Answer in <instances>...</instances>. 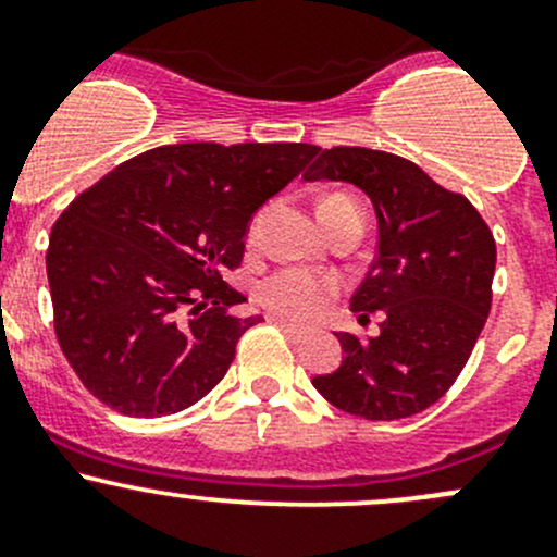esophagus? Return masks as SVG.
<instances>
[{
    "mask_svg": "<svg viewBox=\"0 0 557 557\" xmlns=\"http://www.w3.org/2000/svg\"><path fill=\"white\" fill-rule=\"evenodd\" d=\"M273 322L278 324L281 330H284L286 335H289L292 341H302L308 335V330L306 327H297V324H292V322H284V319H273Z\"/></svg>",
    "mask_w": 557,
    "mask_h": 557,
    "instance_id": "1",
    "label": "esophagus"
}]
</instances>
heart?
I'll return each instance as SVG.
<instances>
[{
	"mask_svg": "<svg viewBox=\"0 0 557 557\" xmlns=\"http://www.w3.org/2000/svg\"><path fill=\"white\" fill-rule=\"evenodd\" d=\"M346 200H349V197L330 195L324 197L322 206ZM260 224L262 213L251 222V238L260 233ZM338 278L327 276V273H311L306 271V268H281V271L271 273V276L257 286V297H260L262 306L271 313H276V317L292 319V322H313V319H319L327 311L330 302L338 297Z\"/></svg>",
	"mask_w": 557,
	"mask_h": 557,
	"instance_id": "obj_1",
	"label": "heart"
}]
</instances>
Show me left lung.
I'll use <instances>...</instances> for the list:
<instances>
[{"label": "left lung", "mask_w": 557, "mask_h": 557, "mask_svg": "<svg viewBox=\"0 0 557 557\" xmlns=\"http://www.w3.org/2000/svg\"><path fill=\"white\" fill-rule=\"evenodd\" d=\"M306 181H346L371 197L379 251L351 295L382 333H338V371L313 376L324 400L362 420H404L455 384L487 322L495 240L476 208L414 162L357 146L319 148Z\"/></svg>", "instance_id": "obj_1"}]
</instances>
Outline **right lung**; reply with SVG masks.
<instances>
[{
  "label": "right lung",
  "instance_id": "right-lung-1",
  "mask_svg": "<svg viewBox=\"0 0 557 557\" xmlns=\"http://www.w3.org/2000/svg\"><path fill=\"white\" fill-rule=\"evenodd\" d=\"M317 153L308 143H178L121 162L53 224L48 284L64 357L126 417L189 409L262 317L224 281L249 219Z\"/></svg>",
  "mask_w": 557,
  "mask_h": 557
}]
</instances>
